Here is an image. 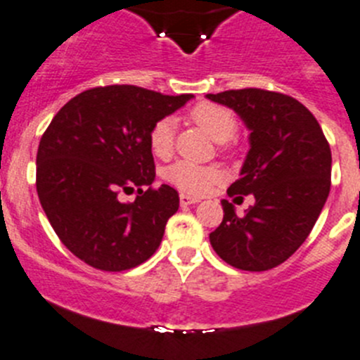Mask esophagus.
<instances>
[{"label":"esophagus","mask_w":360,"mask_h":360,"mask_svg":"<svg viewBox=\"0 0 360 360\" xmlns=\"http://www.w3.org/2000/svg\"><path fill=\"white\" fill-rule=\"evenodd\" d=\"M179 202H181V206H190V204H197V202H199V199H197V197L186 195V193H181V195H179Z\"/></svg>","instance_id":"esophagus-1"}]
</instances>
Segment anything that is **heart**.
Masks as SVG:
<instances>
[{"label":"heart","mask_w":360,"mask_h":360,"mask_svg":"<svg viewBox=\"0 0 360 360\" xmlns=\"http://www.w3.org/2000/svg\"><path fill=\"white\" fill-rule=\"evenodd\" d=\"M190 119L213 139L214 142H227L236 133V117L226 106L213 103H200L190 112ZM174 133L176 122L170 117L160 119L149 131L150 153L156 158H169L174 150ZM165 177L172 184L188 193H206L211 184L218 179L213 167H200L190 161H177L167 169Z\"/></svg>","instance_id":"heart-1"}]
</instances>
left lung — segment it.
Wrapping results in <instances>:
<instances>
[{"mask_svg":"<svg viewBox=\"0 0 360 360\" xmlns=\"http://www.w3.org/2000/svg\"><path fill=\"white\" fill-rule=\"evenodd\" d=\"M206 97L233 110L250 131L240 179L227 193L254 197L243 217L221 200L224 220L210 234L211 247L234 268L270 270L293 256L327 202L330 147L314 115L293 97L261 89Z\"/></svg>","mask_w":360,"mask_h":360,"instance_id":"1","label":"left lung"}]
</instances>
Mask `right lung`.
I'll use <instances>...</instances> for the list:
<instances>
[{
    "label": "right lung",
    "mask_w": 360,
    "mask_h": 360,
    "mask_svg": "<svg viewBox=\"0 0 360 360\" xmlns=\"http://www.w3.org/2000/svg\"><path fill=\"white\" fill-rule=\"evenodd\" d=\"M191 97L97 86L56 113L39 143L37 193L74 256L97 270L122 271L158 250L179 195L169 184L150 188L156 172L149 131ZM134 187L137 199L122 203L120 195Z\"/></svg>",
    "instance_id": "1"
}]
</instances>
